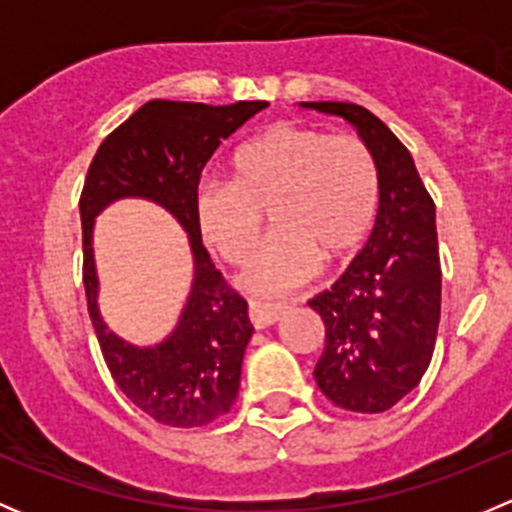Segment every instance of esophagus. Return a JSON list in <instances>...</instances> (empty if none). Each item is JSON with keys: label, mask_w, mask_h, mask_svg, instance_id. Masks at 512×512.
Masks as SVG:
<instances>
[{"label": "esophagus", "mask_w": 512, "mask_h": 512, "mask_svg": "<svg viewBox=\"0 0 512 512\" xmlns=\"http://www.w3.org/2000/svg\"><path fill=\"white\" fill-rule=\"evenodd\" d=\"M287 312L285 304H272V302H257V299H252L250 307H247V314H250V322L255 329H265L270 327V324L280 322L282 314Z\"/></svg>", "instance_id": "34e87169"}]
</instances>
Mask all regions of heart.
I'll list each match as a JSON object with an SVG mask.
<instances>
[{"instance_id":"1","label":"heart","mask_w":512,"mask_h":512,"mask_svg":"<svg viewBox=\"0 0 512 512\" xmlns=\"http://www.w3.org/2000/svg\"><path fill=\"white\" fill-rule=\"evenodd\" d=\"M379 200V165L361 138L280 123L235 153L232 183L200 185L195 220L225 262L242 265L270 213L277 232L242 272L240 285L280 294L304 285L319 260H349L369 237Z\"/></svg>"}]
</instances>
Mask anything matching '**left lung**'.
Here are the masks:
<instances>
[{"mask_svg":"<svg viewBox=\"0 0 512 512\" xmlns=\"http://www.w3.org/2000/svg\"><path fill=\"white\" fill-rule=\"evenodd\" d=\"M302 108L352 123L379 165L374 230L332 287L309 299L324 322L314 366L339 409L381 414L414 391L431 364L441 319L436 205L404 143L364 106L304 101Z\"/></svg>","mask_w":512,"mask_h":512,"instance_id":"obj_1","label":"left lung"}]
</instances>
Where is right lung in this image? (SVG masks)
I'll return each mask as SVG.
<instances>
[{"mask_svg": "<svg viewBox=\"0 0 512 512\" xmlns=\"http://www.w3.org/2000/svg\"><path fill=\"white\" fill-rule=\"evenodd\" d=\"M267 101L208 106L148 101L98 146L81 193L84 287L103 359L118 389L163 426L195 428L227 414L237 399L242 356L255 327L247 302L227 287L200 237L195 195L200 173L220 143ZM121 197L165 207L189 232L194 285L176 329L160 345L136 348L116 338L97 312L93 220Z\"/></svg>", "mask_w": 512, "mask_h": 512, "instance_id": "obj_1", "label": "right lung"}]
</instances>
